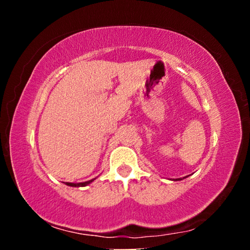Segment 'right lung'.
Wrapping results in <instances>:
<instances>
[{
    "label": "right lung",
    "mask_w": 250,
    "mask_h": 250,
    "mask_svg": "<svg viewBox=\"0 0 250 250\" xmlns=\"http://www.w3.org/2000/svg\"><path fill=\"white\" fill-rule=\"evenodd\" d=\"M92 181H94V180H90V181H86V182H82V183H70V182H66V184L67 186H69V187H85V186H87V184H90Z\"/></svg>",
    "instance_id": "add662e5"
}]
</instances>
